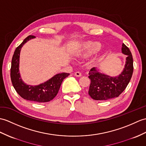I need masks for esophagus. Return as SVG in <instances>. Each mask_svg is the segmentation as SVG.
Here are the masks:
<instances>
[{
	"instance_id": "1",
	"label": "esophagus",
	"mask_w": 146,
	"mask_h": 146,
	"mask_svg": "<svg viewBox=\"0 0 146 146\" xmlns=\"http://www.w3.org/2000/svg\"><path fill=\"white\" fill-rule=\"evenodd\" d=\"M74 76L76 77H80V76H81V73L79 72H76L74 73Z\"/></svg>"
}]
</instances>
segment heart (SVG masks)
I'll list each match as a JSON object with an SVG mask.
<instances>
[{"instance_id": "heart-1", "label": "heart", "mask_w": 146, "mask_h": 146, "mask_svg": "<svg viewBox=\"0 0 146 146\" xmlns=\"http://www.w3.org/2000/svg\"><path fill=\"white\" fill-rule=\"evenodd\" d=\"M101 48L100 43L96 42H86L81 45V49L76 53L78 57L87 58L96 53Z\"/></svg>"}]
</instances>
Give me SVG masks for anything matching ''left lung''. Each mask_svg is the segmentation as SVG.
I'll return each mask as SVG.
<instances>
[{
  "label": "left lung",
  "mask_w": 146,
  "mask_h": 146,
  "mask_svg": "<svg viewBox=\"0 0 146 146\" xmlns=\"http://www.w3.org/2000/svg\"><path fill=\"white\" fill-rule=\"evenodd\" d=\"M122 53L127 55L123 72L118 76H110L101 73L94 67L89 72L91 84L89 95L94 100L104 101L117 98L126 89L133 73V59L130 50L123 43Z\"/></svg>",
  "instance_id": "left-lung-1"
}]
</instances>
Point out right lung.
I'll return each mask as SVG.
<instances>
[{
	"instance_id": "1",
	"label": "right lung",
	"mask_w": 146,
	"mask_h": 146,
	"mask_svg": "<svg viewBox=\"0 0 146 146\" xmlns=\"http://www.w3.org/2000/svg\"><path fill=\"white\" fill-rule=\"evenodd\" d=\"M34 38H35V36H28L15 49L12 59L11 81L17 93L23 99L38 103L48 102L56 96L62 81L65 78L68 77L70 73L56 74L48 81L38 85H29L23 82L19 72L20 50L25 43Z\"/></svg>"
}]
</instances>
